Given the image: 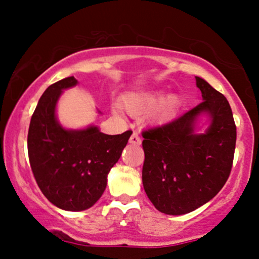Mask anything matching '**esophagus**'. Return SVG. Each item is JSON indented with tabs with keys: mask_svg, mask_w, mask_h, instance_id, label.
<instances>
[{
	"mask_svg": "<svg viewBox=\"0 0 259 259\" xmlns=\"http://www.w3.org/2000/svg\"><path fill=\"white\" fill-rule=\"evenodd\" d=\"M129 141H130V144H133V145H140L141 144V138H140L138 133H133V135L130 136Z\"/></svg>",
	"mask_w": 259,
	"mask_h": 259,
	"instance_id": "obj_1",
	"label": "esophagus"
}]
</instances>
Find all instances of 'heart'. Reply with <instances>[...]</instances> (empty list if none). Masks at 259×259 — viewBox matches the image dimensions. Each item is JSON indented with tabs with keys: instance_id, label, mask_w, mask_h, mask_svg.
I'll use <instances>...</instances> for the list:
<instances>
[{
	"instance_id": "obj_1",
	"label": "heart",
	"mask_w": 259,
	"mask_h": 259,
	"mask_svg": "<svg viewBox=\"0 0 259 259\" xmlns=\"http://www.w3.org/2000/svg\"><path fill=\"white\" fill-rule=\"evenodd\" d=\"M179 105L180 101L178 97L169 96L167 99H163V95L160 94L134 95L124 100V106L132 115L140 117L157 108L156 117L162 121L173 118L179 108Z\"/></svg>"
}]
</instances>
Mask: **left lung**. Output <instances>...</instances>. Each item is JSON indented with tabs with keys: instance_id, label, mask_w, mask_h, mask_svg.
<instances>
[{
	"instance_id": "1",
	"label": "left lung",
	"mask_w": 259,
	"mask_h": 259,
	"mask_svg": "<svg viewBox=\"0 0 259 259\" xmlns=\"http://www.w3.org/2000/svg\"><path fill=\"white\" fill-rule=\"evenodd\" d=\"M203 101L170 123L142 133L144 189L159 212L180 215L207 203L227 183L233 167L236 125L225 96L196 76ZM202 111L211 114L206 134H193Z\"/></svg>"
}]
</instances>
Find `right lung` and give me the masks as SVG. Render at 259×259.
I'll return each mask as SVG.
<instances>
[{
  "label": "right lung",
  "instance_id": "right-lung-1",
  "mask_svg": "<svg viewBox=\"0 0 259 259\" xmlns=\"http://www.w3.org/2000/svg\"><path fill=\"white\" fill-rule=\"evenodd\" d=\"M74 76L59 80L44 92L28 133L30 167L41 192L64 210H85L100 200L107 175L126 146L132 130L107 135L96 126L65 130L56 120L62 90L76 85Z\"/></svg>",
  "mask_w": 259,
  "mask_h": 259
}]
</instances>
